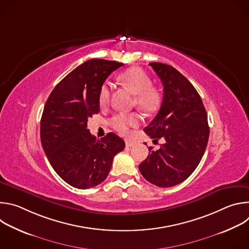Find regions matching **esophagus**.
Instances as JSON below:
<instances>
[{"instance_id":"1","label":"esophagus","mask_w":249,"mask_h":249,"mask_svg":"<svg viewBox=\"0 0 249 249\" xmlns=\"http://www.w3.org/2000/svg\"><path fill=\"white\" fill-rule=\"evenodd\" d=\"M125 144H126V147H128V148H131V147H133V146L135 145L134 142L129 141V140H126V141H125Z\"/></svg>"}]
</instances>
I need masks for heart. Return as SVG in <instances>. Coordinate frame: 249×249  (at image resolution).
<instances>
[{"label":"heart","instance_id":"obj_1","mask_svg":"<svg viewBox=\"0 0 249 249\" xmlns=\"http://www.w3.org/2000/svg\"><path fill=\"white\" fill-rule=\"evenodd\" d=\"M118 79L123 86L135 94L134 102L141 110L152 113L160 107L161 102L160 93L152 87V80L144 70L133 67L120 74ZM110 92L111 88L108 83L101 85L98 91L100 106H105L109 102ZM139 122L140 117L136 113H118L110 120L112 127L122 135H128L131 128L137 127Z\"/></svg>","mask_w":249,"mask_h":249}]
</instances>
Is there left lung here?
<instances>
[{
  "label": "left lung",
  "instance_id": "left-lung-1",
  "mask_svg": "<svg viewBox=\"0 0 249 249\" xmlns=\"http://www.w3.org/2000/svg\"><path fill=\"white\" fill-rule=\"evenodd\" d=\"M163 86L160 109L144 131L154 141L162 138L160 150L149 148L139 169L159 186L171 187L184 181L196 169L209 140L207 112L192 84L172 66L150 63Z\"/></svg>",
  "mask_w": 249,
  "mask_h": 249
}]
</instances>
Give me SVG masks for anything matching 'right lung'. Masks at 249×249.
<instances>
[{"instance_id":"obj_1","label":"right lung","mask_w":249,"mask_h":249,"mask_svg":"<svg viewBox=\"0 0 249 249\" xmlns=\"http://www.w3.org/2000/svg\"><path fill=\"white\" fill-rule=\"evenodd\" d=\"M123 63L91 59L68 74L52 90L40 121L44 153L61 178L88 189L107 177L115 155L125 148L114 133L100 140L89 133L88 119L99 112L98 91Z\"/></svg>"}]
</instances>
